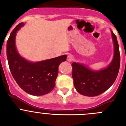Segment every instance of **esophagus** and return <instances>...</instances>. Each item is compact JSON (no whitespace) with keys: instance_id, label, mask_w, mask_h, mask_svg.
I'll list each match as a JSON object with an SVG mask.
<instances>
[{"instance_id":"1","label":"esophagus","mask_w":126,"mask_h":126,"mask_svg":"<svg viewBox=\"0 0 126 126\" xmlns=\"http://www.w3.org/2000/svg\"><path fill=\"white\" fill-rule=\"evenodd\" d=\"M67 61H69V62H71V61H73V57L72 55H69L68 56H67Z\"/></svg>"}]
</instances>
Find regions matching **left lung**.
<instances>
[{"instance_id": "obj_1", "label": "left lung", "mask_w": 126, "mask_h": 126, "mask_svg": "<svg viewBox=\"0 0 126 126\" xmlns=\"http://www.w3.org/2000/svg\"><path fill=\"white\" fill-rule=\"evenodd\" d=\"M114 44L113 61L106 69L93 71L82 64L72 63L74 85L77 92L87 96H95L108 90L115 82L120 67L119 47L115 34L112 32Z\"/></svg>"}]
</instances>
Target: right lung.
<instances>
[{"label":"right lung","mask_w":126,"mask_h":126,"mask_svg":"<svg viewBox=\"0 0 126 126\" xmlns=\"http://www.w3.org/2000/svg\"><path fill=\"white\" fill-rule=\"evenodd\" d=\"M24 25L19 23L13 30L7 42V58L10 71L19 87L32 95L41 96L52 92L55 86L58 67L65 61L67 55L45 60L38 62H30L20 56L16 49V32Z\"/></svg>","instance_id":"obj_1"}]
</instances>
